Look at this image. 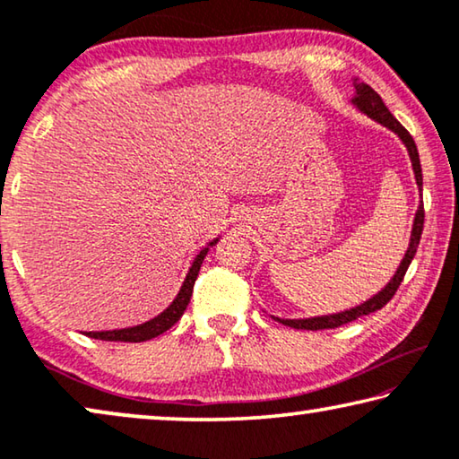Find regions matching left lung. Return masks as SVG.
<instances>
[{"label":"left lung","mask_w":459,"mask_h":459,"mask_svg":"<svg viewBox=\"0 0 459 459\" xmlns=\"http://www.w3.org/2000/svg\"><path fill=\"white\" fill-rule=\"evenodd\" d=\"M354 88H357V94H354V99H352L354 105H357L362 113H367L368 117H373L375 121L383 123V126L389 127V129H392V132L398 134L400 140L406 143L410 160H412L416 183H419V189L422 191V169H420L419 150H416V143L412 140V135H410L408 129L402 126V123L395 119L392 113H389V108L385 107V102L381 100L379 94L375 92L371 86L365 84V82H354ZM422 227H425V204L420 202L419 210H416L412 237H410V247L406 251L404 259H402L398 272H395V276L392 278V282H389L385 289L379 292V295H375L373 299H368L367 303L354 307V309H351V311L333 313V316H324V317H311V319H278V317H273V319L280 321V324L289 325V327H295V330H332V327H340V325H344V324H351V321L359 319L362 316H368V313L379 311L381 307H385L389 300L394 299L395 290L400 289L402 280H404L406 272H408V265H410V262H412L414 255H416V247H419V243H420Z\"/></svg>","instance_id":"left-lung-1"}]
</instances>
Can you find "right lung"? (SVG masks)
Wrapping results in <instances>:
<instances>
[{"label": "right lung", "mask_w": 459, "mask_h": 459, "mask_svg": "<svg viewBox=\"0 0 459 459\" xmlns=\"http://www.w3.org/2000/svg\"><path fill=\"white\" fill-rule=\"evenodd\" d=\"M216 241H212L210 245H214ZM208 247L200 251V255L195 257L194 265H191L189 272H187V278L186 282H183L179 295L177 299L170 303L167 309H164L159 317L146 321V324L142 325H134V327H123V330H111V332H86L88 338H94V340H107V342H146V340H152L156 336H160L167 330H170L177 321L181 319L183 313H186L187 305H189V299H191V292H194V284L197 280V273H200L202 268V262L204 257H206Z\"/></svg>", "instance_id": "obj_1"}]
</instances>
